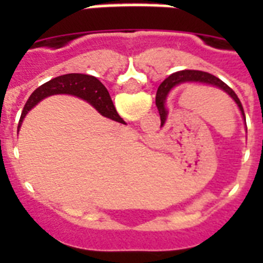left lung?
I'll use <instances>...</instances> for the list:
<instances>
[{"label":"left lung","mask_w":263,"mask_h":263,"mask_svg":"<svg viewBox=\"0 0 263 263\" xmlns=\"http://www.w3.org/2000/svg\"><path fill=\"white\" fill-rule=\"evenodd\" d=\"M183 83H203V84H210V85H213V87L220 88V89L227 92V93L234 100V103L238 105L243 118H245V113H243V108L240 99H238L237 95L234 93V90L232 89V88L228 87L224 81H221L218 78H216V76L211 75V73H208V72L185 69V71L176 72V73L170 75L168 78H167L166 80L159 85V88H158L157 97H155V104H157V108L158 110H159L160 122H162V124H164V121H166V117H167V110L166 108H164V101H166L167 95H168L170 90L173 89L175 85L183 84Z\"/></svg>","instance_id":"left-lung-1"}]
</instances>
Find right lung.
<instances>
[{"label": "right lung", "mask_w": 263, "mask_h": 263, "mask_svg": "<svg viewBox=\"0 0 263 263\" xmlns=\"http://www.w3.org/2000/svg\"><path fill=\"white\" fill-rule=\"evenodd\" d=\"M59 93L73 95V96L80 97V99L88 101L90 105H93L105 117L117 121V122H124V120L118 116L117 110L113 105L109 92L99 79H96L95 76L81 75V73H68V75L58 76V78L47 81L32 92L22 110L18 130H20L25 116L32 106H35L41 100L46 99V97Z\"/></svg>", "instance_id": "obj_1"}]
</instances>
